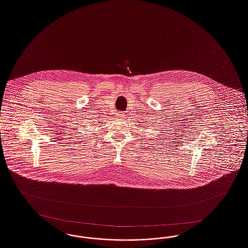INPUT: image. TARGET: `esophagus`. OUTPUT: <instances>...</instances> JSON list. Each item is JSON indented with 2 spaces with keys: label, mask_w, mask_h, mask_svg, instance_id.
<instances>
[{
  "label": "esophagus",
  "mask_w": 248,
  "mask_h": 248,
  "mask_svg": "<svg viewBox=\"0 0 248 248\" xmlns=\"http://www.w3.org/2000/svg\"><path fill=\"white\" fill-rule=\"evenodd\" d=\"M124 113H122V112H117L116 114H115V117H116V119L118 120H124Z\"/></svg>",
  "instance_id": "1"
}]
</instances>
